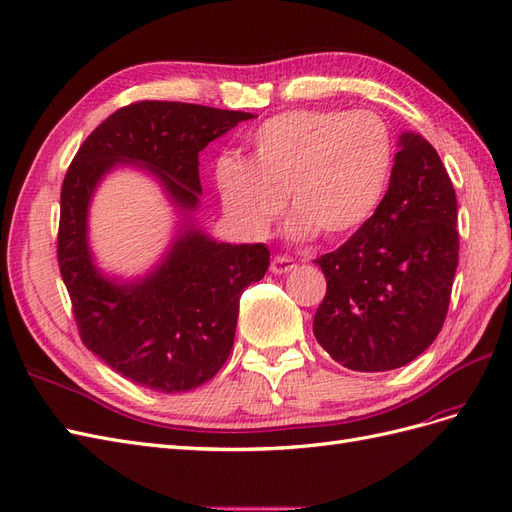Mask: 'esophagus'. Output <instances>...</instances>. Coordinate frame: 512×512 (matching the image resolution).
Instances as JSON below:
<instances>
[{"instance_id": "1", "label": "esophagus", "mask_w": 512, "mask_h": 512, "mask_svg": "<svg viewBox=\"0 0 512 512\" xmlns=\"http://www.w3.org/2000/svg\"><path fill=\"white\" fill-rule=\"evenodd\" d=\"M296 261L291 259V257H287V255H276L274 259H272V266H270V270L274 272V274H287V272H291V270H296Z\"/></svg>"}]
</instances>
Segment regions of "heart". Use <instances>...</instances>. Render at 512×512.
I'll return each mask as SVG.
<instances>
[{"mask_svg": "<svg viewBox=\"0 0 512 512\" xmlns=\"http://www.w3.org/2000/svg\"><path fill=\"white\" fill-rule=\"evenodd\" d=\"M246 158L216 160L214 180L229 221L264 238L283 210L294 240H341L375 214L392 171V137L371 111L294 109L248 137Z\"/></svg>", "mask_w": 512, "mask_h": 512, "instance_id": "1", "label": "heart"}]
</instances>
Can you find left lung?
I'll return each instance as SVG.
<instances>
[{"instance_id": "left-lung-1", "label": "left lung", "mask_w": 512, "mask_h": 512, "mask_svg": "<svg viewBox=\"0 0 512 512\" xmlns=\"http://www.w3.org/2000/svg\"><path fill=\"white\" fill-rule=\"evenodd\" d=\"M315 264L328 289L313 334L332 360L352 371H392L435 341L459 266V231L455 188L425 137H399L375 214Z\"/></svg>"}]
</instances>
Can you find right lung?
<instances>
[{
	"instance_id": "1",
	"label": "right lung",
	"mask_w": 512,
	"mask_h": 512,
	"mask_svg": "<svg viewBox=\"0 0 512 512\" xmlns=\"http://www.w3.org/2000/svg\"><path fill=\"white\" fill-rule=\"evenodd\" d=\"M253 113L143 100L115 111L83 141L62 184L57 261L87 349L130 382L186 392L231 354L242 291L264 279L266 244L216 242L199 210V152ZM118 166L145 170L181 212L159 264L135 280L102 273L89 246L91 197Z\"/></svg>"
}]
</instances>
